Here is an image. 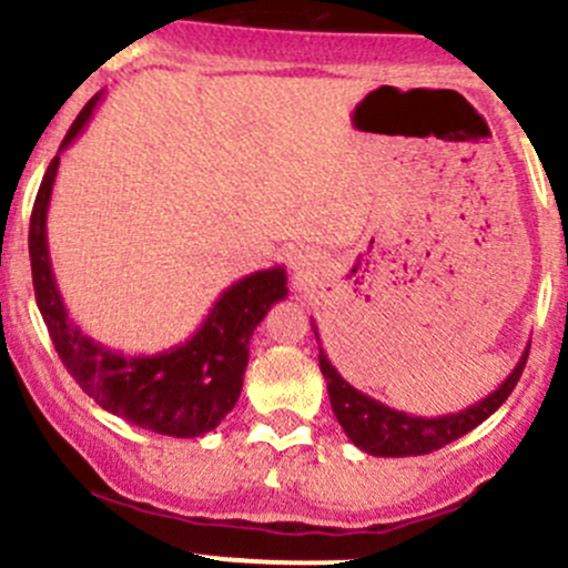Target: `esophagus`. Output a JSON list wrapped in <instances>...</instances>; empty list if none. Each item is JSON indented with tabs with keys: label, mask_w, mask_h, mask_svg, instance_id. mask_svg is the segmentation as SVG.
<instances>
[{
	"label": "esophagus",
	"mask_w": 568,
	"mask_h": 568,
	"mask_svg": "<svg viewBox=\"0 0 568 568\" xmlns=\"http://www.w3.org/2000/svg\"><path fill=\"white\" fill-rule=\"evenodd\" d=\"M290 267L297 278H311L318 271V257L311 250H295L290 254Z\"/></svg>",
	"instance_id": "1"
}]
</instances>
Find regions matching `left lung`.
<instances>
[{
  "instance_id": "1",
  "label": "left lung",
  "mask_w": 568,
  "mask_h": 568,
  "mask_svg": "<svg viewBox=\"0 0 568 568\" xmlns=\"http://www.w3.org/2000/svg\"><path fill=\"white\" fill-rule=\"evenodd\" d=\"M316 333V324H311ZM318 341V333H316ZM528 359V346L524 356L518 359V365L513 367V373L501 381L499 388L483 397L480 403L464 407L458 413H448V416H410V413L394 410L378 399L367 397L359 388H354L337 373L333 362L327 359L324 348L318 346V367H322L324 381H327V394L329 405H333V413L337 424L343 426L348 439L359 450L373 456H424L432 454V450H439L443 445L454 443V439L464 437L467 432H473L477 424L486 422L488 416H494L505 399L513 394L515 384H518L520 373H524Z\"/></svg>"
}]
</instances>
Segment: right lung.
Returning <instances> with one entry per match:
<instances>
[{
    "label": "right lung",
    "mask_w": 568,
    "mask_h": 568,
    "mask_svg": "<svg viewBox=\"0 0 568 568\" xmlns=\"http://www.w3.org/2000/svg\"><path fill=\"white\" fill-rule=\"evenodd\" d=\"M104 93H95L63 136L44 171L29 225L31 282L50 341L82 392L106 413L169 437H201L220 426L239 403L250 341L273 303L286 297L282 265L250 273L227 286L203 318L199 333L161 354L125 356L101 346L69 316L48 252V206L61 152L85 131Z\"/></svg>",
    "instance_id": "obj_1"
}]
</instances>
